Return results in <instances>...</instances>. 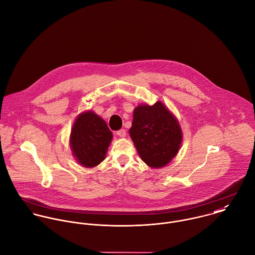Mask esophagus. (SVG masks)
Here are the masks:
<instances>
[{"mask_svg": "<svg viewBox=\"0 0 255 255\" xmlns=\"http://www.w3.org/2000/svg\"><path fill=\"white\" fill-rule=\"evenodd\" d=\"M117 134H118L120 137H125V136H126V130H125L124 128H122V129H120V130L117 131Z\"/></svg>", "mask_w": 255, "mask_h": 255, "instance_id": "1", "label": "esophagus"}]
</instances>
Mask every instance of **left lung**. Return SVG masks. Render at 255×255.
<instances>
[{"label": "left lung", "mask_w": 255, "mask_h": 255, "mask_svg": "<svg viewBox=\"0 0 255 255\" xmlns=\"http://www.w3.org/2000/svg\"><path fill=\"white\" fill-rule=\"evenodd\" d=\"M129 135L142 161L153 168L169 163L177 155L183 138L178 120L160 101L134 109Z\"/></svg>", "instance_id": "left-lung-1"}]
</instances>
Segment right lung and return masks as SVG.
<instances>
[{"instance_id":"obj_1","label":"right lung","mask_w":255,"mask_h":255,"mask_svg":"<svg viewBox=\"0 0 255 255\" xmlns=\"http://www.w3.org/2000/svg\"><path fill=\"white\" fill-rule=\"evenodd\" d=\"M113 133L93 111L81 113L70 133V147L77 162L86 168L99 165L106 157Z\"/></svg>"}]
</instances>
